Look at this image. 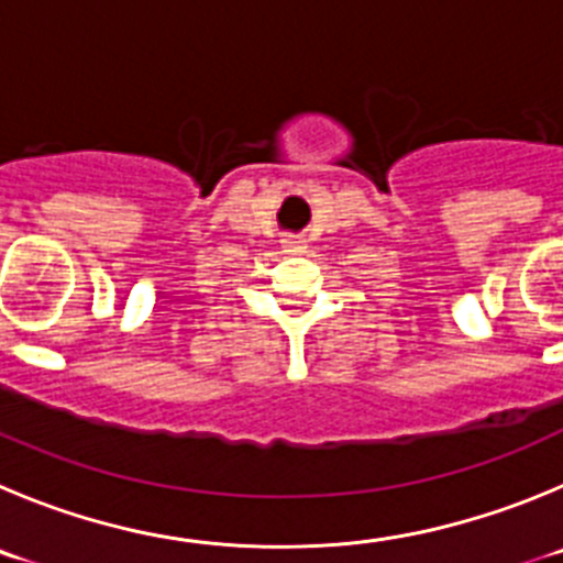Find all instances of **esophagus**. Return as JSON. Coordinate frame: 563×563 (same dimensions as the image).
Here are the masks:
<instances>
[{
	"label": "esophagus",
	"instance_id": "esophagus-1",
	"mask_svg": "<svg viewBox=\"0 0 563 563\" xmlns=\"http://www.w3.org/2000/svg\"><path fill=\"white\" fill-rule=\"evenodd\" d=\"M280 244H283V250H286V252H306V241L297 239V235H286Z\"/></svg>",
	"mask_w": 563,
	"mask_h": 563
}]
</instances>
